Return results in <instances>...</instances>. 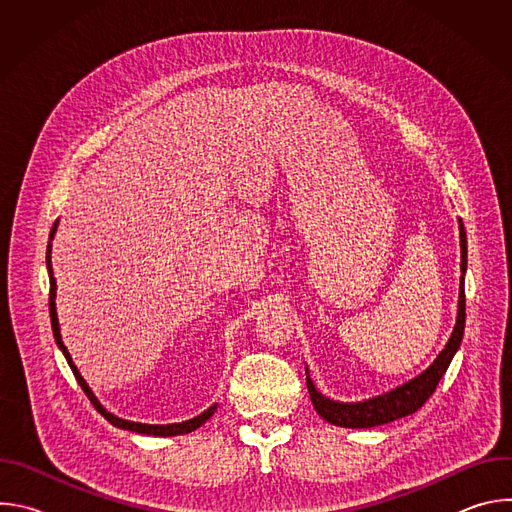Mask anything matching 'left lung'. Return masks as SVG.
<instances>
[{"mask_svg":"<svg viewBox=\"0 0 512 512\" xmlns=\"http://www.w3.org/2000/svg\"><path fill=\"white\" fill-rule=\"evenodd\" d=\"M466 231L464 225L460 221V249H462V275H460V296H458V316H456V326L454 332L448 340V344L444 346V350L437 354V358L429 364V367L413 377L411 381L383 393L371 399L364 401H356V403H342V401H334L324 397L312 383L310 379V371L306 367V383H308V391H310V399L314 409L318 411V415L322 419H326L332 425H340V427H352V429H367V427H377V425H385L391 423L395 419L407 417L411 413H415L435 391L437 383L444 377V373L448 371L450 362L454 358V354L458 352L460 344H462V336H464V324H466V294H464V273L468 267V245H466Z\"/></svg>","mask_w":512,"mask_h":512,"instance_id":"8db88e82","label":"left lung"}]
</instances>
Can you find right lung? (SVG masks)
Segmentation results:
<instances>
[{
    "mask_svg": "<svg viewBox=\"0 0 512 512\" xmlns=\"http://www.w3.org/2000/svg\"><path fill=\"white\" fill-rule=\"evenodd\" d=\"M56 229H58V221L54 223V227H52V231H50V237H48V249H46V269H48V279H50V300H48V308H50L52 332H54V340H56L58 348L62 350V354H64V358H66V362H68V367L72 369V373H75V377H77V381H79L81 389H83V391H85V395L91 399L93 407H95V409H97V411H99V413H101V415H103L111 425H115V427H119V429L135 431V433H141V435L172 437V435H184V433H190V431L198 429L202 423H206V421L212 417V413L216 411V403H214V405H210L206 411H202L200 415H196V417H192V419H186V421H182V423H168V425H150V423L127 421V419H121V417H117V415L109 413V411L99 403V399L95 397V393L91 391V387L87 385V381L81 377V373H79V369H77V364L72 362L70 352L66 350L64 342H62V336H60V324H58V314H56V279H54L52 259H50V255H52V239H54V235H56Z\"/></svg>",
    "mask_w": 512,
    "mask_h": 512,
    "instance_id": "right-lung-1",
    "label": "right lung"
}]
</instances>
